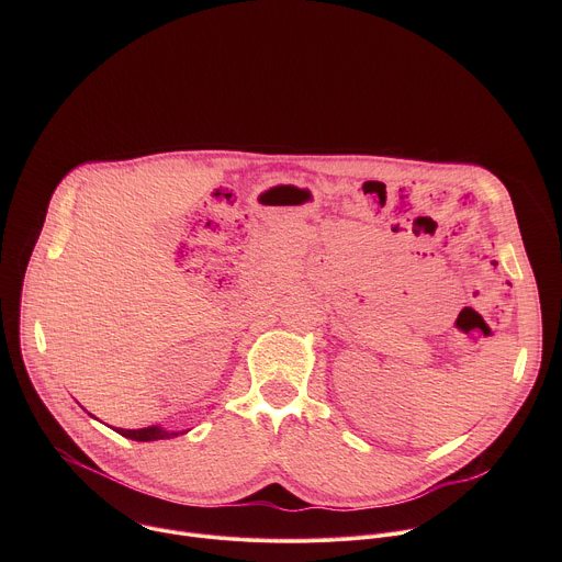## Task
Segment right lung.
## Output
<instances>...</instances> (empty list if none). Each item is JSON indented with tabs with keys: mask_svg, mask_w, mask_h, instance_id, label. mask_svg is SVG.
Returning a JSON list of instances; mask_svg holds the SVG:
<instances>
[{
	"mask_svg": "<svg viewBox=\"0 0 562 562\" xmlns=\"http://www.w3.org/2000/svg\"><path fill=\"white\" fill-rule=\"evenodd\" d=\"M117 434H122L124 438L131 440H139V442H148V440H165V438H173L178 436L176 431H165L162 427H144V429H115Z\"/></svg>",
	"mask_w": 562,
	"mask_h": 562,
	"instance_id": "add662e5",
	"label": "right lung"
}]
</instances>
